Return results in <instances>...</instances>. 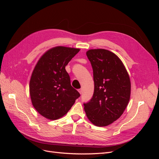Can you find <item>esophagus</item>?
I'll list each match as a JSON object with an SVG mask.
<instances>
[{"label":"esophagus","mask_w":159,"mask_h":159,"mask_svg":"<svg viewBox=\"0 0 159 159\" xmlns=\"http://www.w3.org/2000/svg\"><path fill=\"white\" fill-rule=\"evenodd\" d=\"M78 91H79V93H80V94H82V89H78Z\"/></svg>","instance_id":"34e87169"}]
</instances>
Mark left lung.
Returning a JSON list of instances; mask_svg holds the SVG:
<instances>
[{
  "label": "left lung",
  "mask_w": 159,
  "mask_h": 159,
  "mask_svg": "<svg viewBox=\"0 0 159 159\" xmlns=\"http://www.w3.org/2000/svg\"><path fill=\"white\" fill-rule=\"evenodd\" d=\"M93 71L94 92L84 103L87 117L94 125L105 127L123 113L131 96V81L122 61L105 49L86 52Z\"/></svg>",
  "instance_id": "8db88e82"
}]
</instances>
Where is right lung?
<instances>
[{
  "label": "right lung",
  "mask_w": 159,
  "mask_h": 159,
  "mask_svg": "<svg viewBox=\"0 0 159 159\" xmlns=\"http://www.w3.org/2000/svg\"><path fill=\"white\" fill-rule=\"evenodd\" d=\"M80 49L56 46L47 50L36 64L30 80L33 107L50 120L63 117L80 94L71 85L65 68Z\"/></svg>",
  "instance_id": "add662e5"
}]
</instances>
